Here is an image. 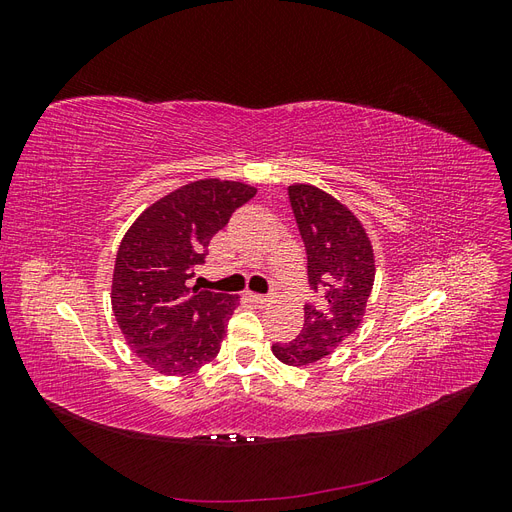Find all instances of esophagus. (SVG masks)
I'll list each match as a JSON object with an SVG mask.
<instances>
[{
	"mask_svg": "<svg viewBox=\"0 0 512 512\" xmlns=\"http://www.w3.org/2000/svg\"><path fill=\"white\" fill-rule=\"evenodd\" d=\"M247 297H250V301H254L256 305H267L269 303V297H265V294H258V292H247Z\"/></svg>",
	"mask_w": 512,
	"mask_h": 512,
	"instance_id": "34e87169",
	"label": "esophagus"
}]
</instances>
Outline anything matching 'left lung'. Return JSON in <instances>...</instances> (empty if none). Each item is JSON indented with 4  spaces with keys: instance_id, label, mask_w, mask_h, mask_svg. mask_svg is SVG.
<instances>
[{
    "instance_id": "1",
    "label": "left lung",
    "mask_w": 512,
    "mask_h": 512,
    "mask_svg": "<svg viewBox=\"0 0 512 512\" xmlns=\"http://www.w3.org/2000/svg\"><path fill=\"white\" fill-rule=\"evenodd\" d=\"M290 207L307 252V280L318 301L305 305V322L292 342L273 354L286 365H312L359 329L376 277L374 250L359 218L316 185L288 188Z\"/></svg>"
}]
</instances>
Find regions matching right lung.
Masks as SVG:
<instances>
[{
	"label": "right lung",
	"instance_id": "right-lung-1",
	"mask_svg": "<svg viewBox=\"0 0 512 512\" xmlns=\"http://www.w3.org/2000/svg\"><path fill=\"white\" fill-rule=\"evenodd\" d=\"M256 194L241 181L200 179L147 207L123 235L111 303L132 352L164 376H188L220 352L237 294L190 286L215 232Z\"/></svg>",
	"mask_w": 512,
	"mask_h": 512
}]
</instances>
